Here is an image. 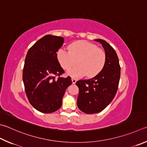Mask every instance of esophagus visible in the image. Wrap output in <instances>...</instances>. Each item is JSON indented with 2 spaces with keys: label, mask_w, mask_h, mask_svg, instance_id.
I'll return each instance as SVG.
<instances>
[{
  "label": "esophagus",
  "mask_w": 147,
  "mask_h": 147,
  "mask_svg": "<svg viewBox=\"0 0 147 147\" xmlns=\"http://www.w3.org/2000/svg\"><path fill=\"white\" fill-rule=\"evenodd\" d=\"M71 81H72L73 84H76V82H77V80L75 78H71Z\"/></svg>",
  "instance_id": "obj_1"
}]
</instances>
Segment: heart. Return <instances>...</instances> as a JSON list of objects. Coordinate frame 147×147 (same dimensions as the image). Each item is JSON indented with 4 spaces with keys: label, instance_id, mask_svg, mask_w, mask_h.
<instances>
[{
    "label": "heart",
    "instance_id": "1",
    "mask_svg": "<svg viewBox=\"0 0 147 147\" xmlns=\"http://www.w3.org/2000/svg\"><path fill=\"white\" fill-rule=\"evenodd\" d=\"M60 65L65 70L76 64L78 66L69 70L67 75L72 77H81L86 74L93 77L103 69L106 62V54L101 49L86 41H78L70 46V51L60 49L57 52Z\"/></svg>",
    "mask_w": 147,
    "mask_h": 147
}]
</instances>
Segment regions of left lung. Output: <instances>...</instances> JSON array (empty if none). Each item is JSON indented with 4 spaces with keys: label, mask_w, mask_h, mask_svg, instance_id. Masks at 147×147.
Here are the masks:
<instances>
[{
    "label": "left lung",
    "mask_w": 147,
    "mask_h": 147,
    "mask_svg": "<svg viewBox=\"0 0 147 147\" xmlns=\"http://www.w3.org/2000/svg\"><path fill=\"white\" fill-rule=\"evenodd\" d=\"M102 44L106 54L103 69L93 78L76 82L79 93L77 104L86 114H95L104 110L114 98L120 77V66L115 51L106 41L94 40Z\"/></svg>",
    "instance_id": "left-lung-1"
}]
</instances>
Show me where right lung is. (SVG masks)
I'll return each instance as SVG.
<instances>
[{
    "label": "right lung",
    "mask_w": 147,
    "mask_h": 147,
    "mask_svg": "<svg viewBox=\"0 0 147 147\" xmlns=\"http://www.w3.org/2000/svg\"><path fill=\"white\" fill-rule=\"evenodd\" d=\"M64 43L61 36L47 34L27 52L23 70V82L30 104L38 111L51 113L61 106L66 89L71 84L70 77H58L65 72L57 58Z\"/></svg>",
    "instance_id": "add662e5"
}]
</instances>
